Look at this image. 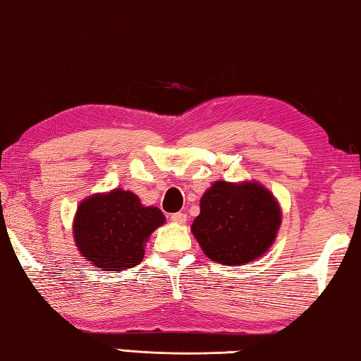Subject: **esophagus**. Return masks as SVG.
I'll use <instances>...</instances> for the list:
<instances>
[{
	"label": "esophagus",
	"instance_id": "esophagus-1",
	"mask_svg": "<svg viewBox=\"0 0 361 361\" xmlns=\"http://www.w3.org/2000/svg\"><path fill=\"white\" fill-rule=\"evenodd\" d=\"M170 220L173 223H178V225H183V223H186L188 216L186 214H181V212H176V214H171L170 215Z\"/></svg>",
	"mask_w": 361,
	"mask_h": 361
}]
</instances>
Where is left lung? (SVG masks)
Listing matches in <instances>:
<instances>
[{"label":"left lung","mask_w":361,"mask_h":361,"mask_svg":"<svg viewBox=\"0 0 361 361\" xmlns=\"http://www.w3.org/2000/svg\"><path fill=\"white\" fill-rule=\"evenodd\" d=\"M279 226V204L260 183L215 181L204 192L191 231L210 260L236 267L265 254Z\"/></svg>","instance_id":"1"}]
</instances>
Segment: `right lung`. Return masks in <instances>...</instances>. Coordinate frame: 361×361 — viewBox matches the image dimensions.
Instances as JSON below:
<instances>
[{"instance_id":"1","label":"right lung","mask_w":361,"mask_h":361,"mask_svg":"<svg viewBox=\"0 0 361 361\" xmlns=\"http://www.w3.org/2000/svg\"><path fill=\"white\" fill-rule=\"evenodd\" d=\"M164 223L160 209L145 207L135 192L117 188L80 202L73 219V238L80 254L91 265L120 271L138 265L147 238Z\"/></svg>"}]
</instances>
